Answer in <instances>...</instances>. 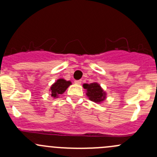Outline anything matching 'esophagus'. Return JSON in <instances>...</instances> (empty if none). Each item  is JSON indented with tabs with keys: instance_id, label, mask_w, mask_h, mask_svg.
<instances>
[{
	"instance_id": "1",
	"label": "esophagus",
	"mask_w": 157,
	"mask_h": 157,
	"mask_svg": "<svg viewBox=\"0 0 157 157\" xmlns=\"http://www.w3.org/2000/svg\"><path fill=\"white\" fill-rule=\"evenodd\" d=\"M81 83H82V81L80 80H75V81H74V83H76V84H78V85H80V84H81Z\"/></svg>"
}]
</instances>
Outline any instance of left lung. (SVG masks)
<instances>
[{"label":"left lung","instance_id":"left-lung-1","mask_svg":"<svg viewBox=\"0 0 157 157\" xmlns=\"http://www.w3.org/2000/svg\"><path fill=\"white\" fill-rule=\"evenodd\" d=\"M83 86L86 90V95L92 101L100 103L106 98V93L98 83H84Z\"/></svg>","mask_w":157,"mask_h":157}]
</instances>
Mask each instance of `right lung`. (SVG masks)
<instances>
[{
    "mask_svg": "<svg viewBox=\"0 0 157 157\" xmlns=\"http://www.w3.org/2000/svg\"><path fill=\"white\" fill-rule=\"evenodd\" d=\"M71 84V81H67L64 79H59L50 87L51 96L53 98H58L59 95L64 93L67 87Z\"/></svg>",
    "mask_w": 157,
    "mask_h": 157,
    "instance_id": "add662e5",
    "label": "right lung"
}]
</instances>
